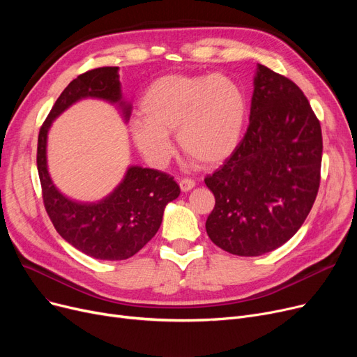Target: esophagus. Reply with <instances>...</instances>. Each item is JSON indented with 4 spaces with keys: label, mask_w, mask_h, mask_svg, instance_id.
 <instances>
[{
    "label": "esophagus",
    "mask_w": 357,
    "mask_h": 357,
    "mask_svg": "<svg viewBox=\"0 0 357 357\" xmlns=\"http://www.w3.org/2000/svg\"><path fill=\"white\" fill-rule=\"evenodd\" d=\"M179 186H181V191L182 192H188V191H191L194 188L195 182L191 181V179H181L179 181Z\"/></svg>",
    "instance_id": "1"
}]
</instances>
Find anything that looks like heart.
I'll use <instances>...</instances> for the list:
<instances>
[{"label": "heart", "instance_id": "obj_1", "mask_svg": "<svg viewBox=\"0 0 357 357\" xmlns=\"http://www.w3.org/2000/svg\"><path fill=\"white\" fill-rule=\"evenodd\" d=\"M142 120L131 124L139 152L155 166L171 159L176 139L185 155L205 166L226 162L238 149L249 119L246 92L224 75H167L140 101Z\"/></svg>", "mask_w": 357, "mask_h": 357}]
</instances>
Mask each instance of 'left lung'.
Wrapping results in <instances>:
<instances>
[{"label":"left lung","instance_id":"1","mask_svg":"<svg viewBox=\"0 0 357 357\" xmlns=\"http://www.w3.org/2000/svg\"><path fill=\"white\" fill-rule=\"evenodd\" d=\"M248 133L205 178L215 207L205 229L215 246L260 256L303 226L320 186L323 139L308 100L292 81L257 65Z\"/></svg>","mask_w":357,"mask_h":357}]
</instances>
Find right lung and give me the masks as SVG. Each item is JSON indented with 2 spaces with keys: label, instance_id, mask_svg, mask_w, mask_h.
I'll return each mask as SVG.
<instances>
[{
  "label": "right lung",
  "instance_id": "add662e5",
  "mask_svg": "<svg viewBox=\"0 0 357 357\" xmlns=\"http://www.w3.org/2000/svg\"><path fill=\"white\" fill-rule=\"evenodd\" d=\"M116 105L124 123L131 105L124 100L117 66L88 70L73 79L56 100L37 142V171L45 208L62 238L100 260H124L136 255L158 233L166 205L181 194L172 176L156 169L130 165L120 183L104 198L85 202L62 194L47 166V136L53 121L81 100Z\"/></svg>",
  "mask_w": 357,
  "mask_h": 357
}]
</instances>
